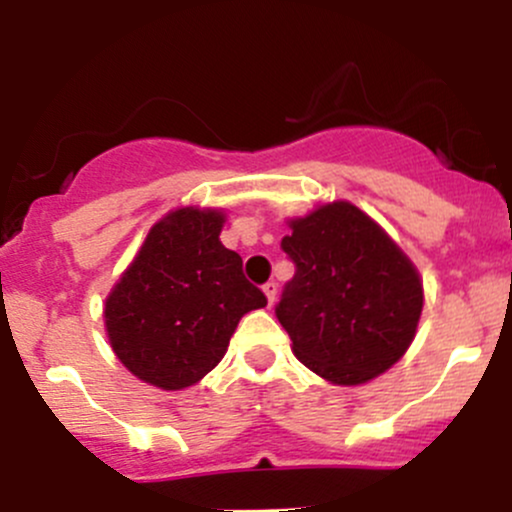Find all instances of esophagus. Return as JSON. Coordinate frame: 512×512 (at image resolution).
Listing matches in <instances>:
<instances>
[{
	"mask_svg": "<svg viewBox=\"0 0 512 512\" xmlns=\"http://www.w3.org/2000/svg\"><path fill=\"white\" fill-rule=\"evenodd\" d=\"M262 291H265L267 303H269V306H272L274 299H277V284H274V282H267L265 286H262Z\"/></svg>",
	"mask_w": 512,
	"mask_h": 512,
	"instance_id": "esophagus-1",
	"label": "esophagus"
}]
</instances>
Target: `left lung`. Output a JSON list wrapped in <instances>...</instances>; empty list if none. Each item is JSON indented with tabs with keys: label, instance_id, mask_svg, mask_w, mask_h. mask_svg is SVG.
<instances>
[{
	"label": "left lung",
	"instance_id": "1",
	"mask_svg": "<svg viewBox=\"0 0 512 512\" xmlns=\"http://www.w3.org/2000/svg\"><path fill=\"white\" fill-rule=\"evenodd\" d=\"M282 250L296 274L277 318L294 355L338 386L367 384L411 347L423 279L384 228L350 201L289 218Z\"/></svg>",
	"mask_w": 512,
	"mask_h": 512
}]
</instances>
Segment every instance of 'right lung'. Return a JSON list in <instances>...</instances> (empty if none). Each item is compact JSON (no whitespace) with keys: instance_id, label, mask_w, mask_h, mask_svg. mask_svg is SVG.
I'll use <instances>...</instances> for the list:
<instances>
[{"instance_id":"obj_1","label":"right lung","mask_w":512,"mask_h":512,"mask_svg":"<svg viewBox=\"0 0 512 512\" xmlns=\"http://www.w3.org/2000/svg\"><path fill=\"white\" fill-rule=\"evenodd\" d=\"M226 213L182 206L150 228L104 303L111 350L145 384L179 391L221 362L240 318L267 306L221 243Z\"/></svg>"}]
</instances>
